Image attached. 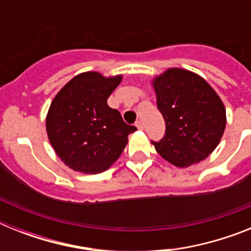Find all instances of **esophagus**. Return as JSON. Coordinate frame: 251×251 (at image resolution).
I'll use <instances>...</instances> for the list:
<instances>
[{"label":"esophagus","instance_id":"1","mask_svg":"<svg viewBox=\"0 0 251 251\" xmlns=\"http://www.w3.org/2000/svg\"><path fill=\"white\" fill-rule=\"evenodd\" d=\"M136 127L138 128V129H143V123H142L141 121H137L136 122Z\"/></svg>","mask_w":251,"mask_h":251}]
</instances>
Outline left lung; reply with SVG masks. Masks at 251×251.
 <instances>
[{
  "mask_svg": "<svg viewBox=\"0 0 251 251\" xmlns=\"http://www.w3.org/2000/svg\"><path fill=\"white\" fill-rule=\"evenodd\" d=\"M153 88L166 122L165 137L152 142L159 156L176 167L205 159L225 130L226 113L220 97L205 79L178 68L154 77Z\"/></svg>",
  "mask_w": 251,
  "mask_h": 251,
  "instance_id": "8db88e82",
  "label": "left lung"
}]
</instances>
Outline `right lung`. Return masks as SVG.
I'll use <instances>...</instances> for the list:
<instances>
[{"label": "right lung", "mask_w": 251, "mask_h": 251, "mask_svg": "<svg viewBox=\"0 0 251 251\" xmlns=\"http://www.w3.org/2000/svg\"><path fill=\"white\" fill-rule=\"evenodd\" d=\"M122 75L97 72L76 75L51 101L46 117L49 141L61 161L83 174H100L114 163L136 132L106 104Z\"/></svg>", "instance_id": "add662e5"}]
</instances>
